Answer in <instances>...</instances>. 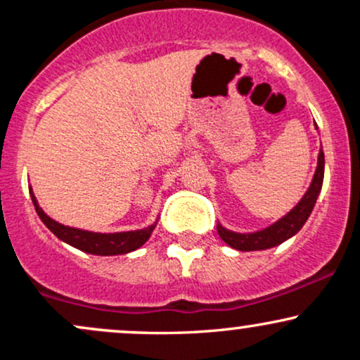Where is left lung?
<instances>
[{
	"label": "left lung",
	"instance_id": "1",
	"mask_svg": "<svg viewBox=\"0 0 360 360\" xmlns=\"http://www.w3.org/2000/svg\"><path fill=\"white\" fill-rule=\"evenodd\" d=\"M316 125V123H315ZM323 174H325V154L320 148V154H318V166L313 176L311 184H309L308 191L304 193V196L301 198L300 203L295 206L288 214H284L283 218H279L278 221L272 223L267 229L259 230V232L252 233H238L232 232V230L225 229L220 223L217 225L218 235L221 237V240L230 245L232 249L242 250V252H252V250H266L271 247L279 245V243L286 242L288 238H291L292 235H296L303 229V225L307 223L308 217L313 212V206L316 203L318 194L321 191V184H323Z\"/></svg>",
	"mask_w": 360,
	"mask_h": 360
}]
</instances>
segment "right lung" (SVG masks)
Returning a JSON list of instances; mask_svg holds the SVG:
<instances>
[{
	"mask_svg": "<svg viewBox=\"0 0 360 360\" xmlns=\"http://www.w3.org/2000/svg\"><path fill=\"white\" fill-rule=\"evenodd\" d=\"M30 191L32 201H34L35 212L40 217V220L45 223L51 232L56 235L57 238H60L62 242L69 243V245L76 247L86 254L93 255H120V254H128V252H134L140 249L148 240L152 232H154L157 221L154 225L146 226L142 230H131V232H117V233H98V232H89V230H81L74 229V226L62 225V223L52 220L51 217H47V213L44 212L39 206L34 191H32V186L28 188Z\"/></svg>",
	"mask_w": 360,
	"mask_h": 360,
	"instance_id": "1",
	"label": "right lung"
}]
</instances>
